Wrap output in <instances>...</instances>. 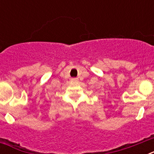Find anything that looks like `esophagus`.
<instances>
[{
	"label": "esophagus",
	"instance_id": "obj_1",
	"mask_svg": "<svg viewBox=\"0 0 154 154\" xmlns=\"http://www.w3.org/2000/svg\"><path fill=\"white\" fill-rule=\"evenodd\" d=\"M72 82H77V78H72Z\"/></svg>",
	"mask_w": 154,
	"mask_h": 154
}]
</instances>
